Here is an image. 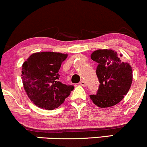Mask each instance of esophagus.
Returning <instances> with one entry per match:
<instances>
[{
  "label": "esophagus",
  "instance_id": "34e87169",
  "mask_svg": "<svg viewBox=\"0 0 147 147\" xmlns=\"http://www.w3.org/2000/svg\"><path fill=\"white\" fill-rule=\"evenodd\" d=\"M80 85H81V86H84V87H86L87 86L86 83V82H85V81H84V80H82V81L80 82Z\"/></svg>",
  "mask_w": 147,
  "mask_h": 147
}]
</instances>
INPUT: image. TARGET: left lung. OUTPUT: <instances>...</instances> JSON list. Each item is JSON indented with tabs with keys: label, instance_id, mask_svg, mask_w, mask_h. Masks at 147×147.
<instances>
[{
	"label": "left lung",
	"instance_id": "left-lung-1",
	"mask_svg": "<svg viewBox=\"0 0 147 147\" xmlns=\"http://www.w3.org/2000/svg\"><path fill=\"white\" fill-rule=\"evenodd\" d=\"M91 58L98 63L96 68L100 85L96 95L90 98L98 107L115 105L127 94L133 82V70L128 63H123L116 51L112 49H98Z\"/></svg>",
	"mask_w": 147,
	"mask_h": 147
}]
</instances>
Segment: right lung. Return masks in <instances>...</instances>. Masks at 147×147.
Wrapping results in <instances>:
<instances>
[{
	"instance_id": "1",
	"label": "right lung",
	"mask_w": 147,
	"mask_h": 147,
	"mask_svg": "<svg viewBox=\"0 0 147 147\" xmlns=\"http://www.w3.org/2000/svg\"><path fill=\"white\" fill-rule=\"evenodd\" d=\"M67 54L34 53L22 65V79L27 96L36 106L52 110L63 103L74 89L59 82V70Z\"/></svg>"
}]
</instances>
